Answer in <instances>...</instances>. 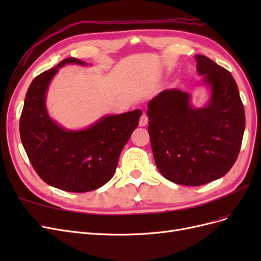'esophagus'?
Here are the masks:
<instances>
[{"mask_svg":"<svg viewBox=\"0 0 261 261\" xmlns=\"http://www.w3.org/2000/svg\"><path fill=\"white\" fill-rule=\"evenodd\" d=\"M148 124V116L144 113L140 117V121H139V126H146Z\"/></svg>","mask_w":261,"mask_h":261,"instance_id":"1","label":"esophagus"}]
</instances>
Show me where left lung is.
<instances>
[{
    "mask_svg": "<svg viewBox=\"0 0 261 261\" xmlns=\"http://www.w3.org/2000/svg\"><path fill=\"white\" fill-rule=\"evenodd\" d=\"M197 72L209 99L195 108L192 96L165 89L149 101L148 132L154 162L173 183L200 186L224 176L241 149L245 112L238 85L225 68L197 54Z\"/></svg>",
    "mask_w": 261,
    "mask_h": 261,
    "instance_id": "8db88e82",
    "label": "left lung"
}]
</instances>
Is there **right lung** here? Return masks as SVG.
<instances>
[{"label":"right lung","mask_w":261,"mask_h":261,"mask_svg":"<svg viewBox=\"0 0 261 261\" xmlns=\"http://www.w3.org/2000/svg\"><path fill=\"white\" fill-rule=\"evenodd\" d=\"M67 64L88 65L69 58L37 76L26 93L19 133L31 164L46 184L66 192L86 193L112 178L141 111L105 115L83 129L64 128L52 120L45 102L53 77Z\"/></svg>","instance_id":"add662e5"}]
</instances>
